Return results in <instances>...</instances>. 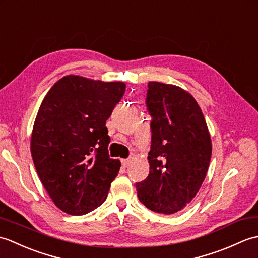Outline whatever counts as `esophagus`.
<instances>
[{"instance_id": "esophagus-1", "label": "esophagus", "mask_w": 258, "mask_h": 258, "mask_svg": "<svg viewBox=\"0 0 258 258\" xmlns=\"http://www.w3.org/2000/svg\"><path fill=\"white\" fill-rule=\"evenodd\" d=\"M131 163H132V160H131V158H125V160H122V165L124 167H128Z\"/></svg>"}]
</instances>
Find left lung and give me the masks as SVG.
I'll list each match as a JSON object with an SVG mask.
<instances>
[{"instance_id": "left-lung-1", "label": "left lung", "mask_w": 258, "mask_h": 258, "mask_svg": "<svg viewBox=\"0 0 258 258\" xmlns=\"http://www.w3.org/2000/svg\"><path fill=\"white\" fill-rule=\"evenodd\" d=\"M147 87L150 174L135 185L147 208L169 215L184 210L200 190L210 166L212 142L204 115L189 93L160 82H149Z\"/></svg>"}]
</instances>
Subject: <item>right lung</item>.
Wrapping results in <instances>:
<instances>
[{
  "mask_svg": "<svg viewBox=\"0 0 258 258\" xmlns=\"http://www.w3.org/2000/svg\"><path fill=\"white\" fill-rule=\"evenodd\" d=\"M123 82L68 75L38 109L31 154L44 188L59 210L84 215L105 201L120 167L108 154L105 126L125 92Z\"/></svg>",
  "mask_w": 258,
  "mask_h": 258,
  "instance_id": "add662e5",
  "label": "right lung"
}]
</instances>
